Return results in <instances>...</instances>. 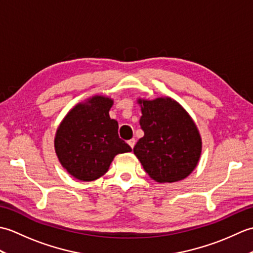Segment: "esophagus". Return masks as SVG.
I'll list each match as a JSON object with an SVG mask.
<instances>
[{"label": "esophagus", "mask_w": 253, "mask_h": 253, "mask_svg": "<svg viewBox=\"0 0 253 253\" xmlns=\"http://www.w3.org/2000/svg\"><path fill=\"white\" fill-rule=\"evenodd\" d=\"M128 144H129V146H130L131 148L135 147V144H136V140H135V138H132V139H130V140H128Z\"/></svg>", "instance_id": "34e87169"}]
</instances>
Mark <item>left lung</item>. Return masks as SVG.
Here are the masks:
<instances>
[{
  "label": "left lung",
  "mask_w": 253,
  "mask_h": 253,
  "mask_svg": "<svg viewBox=\"0 0 253 253\" xmlns=\"http://www.w3.org/2000/svg\"><path fill=\"white\" fill-rule=\"evenodd\" d=\"M144 136L133 148L144 170L158 182L186 178L196 169L202 150L195 122L178 102L170 98L139 99Z\"/></svg>",
  "instance_id": "1"
}]
</instances>
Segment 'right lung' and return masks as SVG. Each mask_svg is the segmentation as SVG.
I'll list each match as a JSON object with an SVG mask.
<instances>
[{"label":"right lung","instance_id":"obj_1","mask_svg":"<svg viewBox=\"0 0 253 253\" xmlns=\"http://www.w3.org/2000/svg\"><path fill=\"white\" fill-rule=\"evenodd\" d=\"M112 105V99L94 95L75 105L57 128L54 147L58 161L78 180L100 178L115 155L131 151L118 137V123L109 114Z\"/></svg>","mask_w":253,"mask_h":253}]
</instances>
